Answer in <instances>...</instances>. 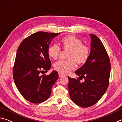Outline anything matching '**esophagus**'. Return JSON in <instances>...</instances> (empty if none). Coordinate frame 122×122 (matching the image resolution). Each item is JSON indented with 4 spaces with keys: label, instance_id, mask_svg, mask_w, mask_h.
Masks as SVG:
<instances>
[{
    "label": "esophagus",
    "instance_id": "34e87169",
    "mask_svg": "<svg viewBox=\"0 0 122 122\" xmlns=\"http://www.w3.org/2000/svg\"><path fill=\"white\" fill-rule=\"evenodd\" d=\"M58 75H59V77H61L63 76H64V75H63V73H60V72H59V73H58Z\"/></svg>",
    "mask_w": 122,
    "mask_h": 122
}]
</instances>
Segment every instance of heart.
<instances>
[{"label": "heart", "mask_w": 122, "mask_h": 122, "mask_svg": "<svg viewBox=\"0 0 122 122\" xmlns=\"http://www.w3.org/2000/svg\"><path fill=\"white\" fill-rule=\"evenodd\" d=\"M61 43L64 49L69 50L67 58L65 61H59L54 64V68L59 72L66 74L76 67L78 64H83L87 61L90 55V50L86 45L74 36H67L63 38ZM61 49L58 45L53 44L49 47L48 55L51 58L56 59L59 56Z\"/></svg>", "instance_id": "b5f03b06"}]
</instances>
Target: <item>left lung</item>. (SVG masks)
<instances>
[{
  "instance_id": "8db88e82",
  "label": "left lung",
  "mask_w": 122,
  "mask_h": 122,
  "mask_svg": "<svg viewBox=\"0 0 122 122\" xmlns=\"http://www.w3.org/2000/svg\"><path fill=\"white\" fill-rule=\"evenodd\" d=\"M91 51L89 58L75 71L79 78L69 79L71 99L79 107H87L99 101L109 84L111 64L106 49L101 40L90 34ZM83 78L85 81L81 82Z\"/></svg>"
}]
</instances>
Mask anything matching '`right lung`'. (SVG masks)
I'll list each match as a JSON object with an SVG mask.
<instances>
[{"mask_svg": "<svg viewBox=\"0 0 122 122\" xmlns=\"http://www.w3.org/2000/svg\"><path fill=\"white\" fill-rule=\"evenodd\" d=\"M58 35L37 32L24 39L17 50L13 67V79L22 96L31 103H41L49 98L58 78L56 71L41 75L50 69L51 61L47 50L52 39Z\"/></svg>", "mask_w": 122, "mask_h": 122, "instance_id": "1", "label": "right lung"}]
</instances>
